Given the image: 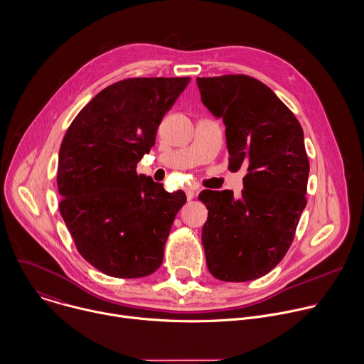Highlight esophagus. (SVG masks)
I'll list each match as a JSON object with an SVG mask.
<instances>
[{
    "instance_id": "34e87169",
    "label": "esophagus",
    "mask_w": 364,
    "mask_h": 364,
    "mask_svg": "<svg viewBox=\"0 0 364 364\" xmlns=\"http://www.w3.org/2000/svg\"><path fill=\"white\" fill-rule=\"evenodd\" d=\"M186 194H187V198L188 200H191V198H194V190L193 188H186Z\"/></svg>"
}]
</instances>
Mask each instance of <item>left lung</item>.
I'll list each match as a JSON object with an SVG mask.
<instances>
[{
    "instance_id": "obj_1",
    "label": "left lung",
    "mask_w": 364,
    "mask_h": 364,
    "mask_svg": "<svg viewBox=\"0 0 364 364\" xmlns=\"http://www.w3.org/2000/svg\"><path fill=\"white\" fill-rule=\"evenodd\" d=\"M203 104L223 118L228 168L247 170L243 190H204L201 243L210 273L250 282L272 272L290 249L307 204L309 159L300 123L262 81L230 74L198 77Z\"/></svg>"
}]
</instances>
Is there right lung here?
Segmentation results:
<instances>
[{"mask_svg": "<svg viewBox=\"0 0 364 364\" xmlns=\"http://www.w3.org/2000/svg\"><path fill=\"white\" fill-rule=\"evenodd\" d=\"M190 77H139L100 91L74 118L58 154L60 213L78 253L101 273L139 279L163 263L187 197L167 193L137 163Z\"/></svg>", "mask_w": 364, "mask_h": 364, "instance_id": "right-lung-1", "label": "right lung"}]
</instances>
